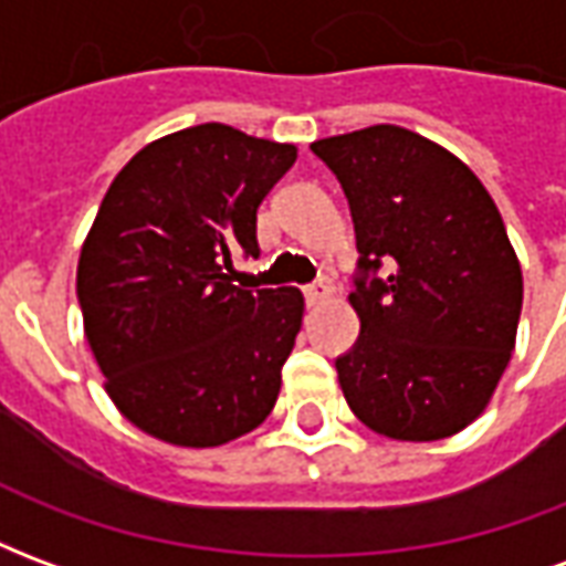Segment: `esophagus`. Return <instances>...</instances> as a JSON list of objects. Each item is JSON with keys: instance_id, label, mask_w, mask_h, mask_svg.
<instances>
[{"instance_id": "1", "label": "esophagus", "mask_w": 566, "mask_h": 566, "mask_svg": "<svg viewBox=\"0 0 566 566\" xmlns=\"http://www.w3.org/2000/svg\"><path fill=\"white\" fill-rule=\"evenodd\" d=\"M303 294H306L308 306H315V303H324V300H327V296L333 294V284L327 282V279H321V282L308 284V287H306V291H303Z\"/></svg>"}]
</instances>
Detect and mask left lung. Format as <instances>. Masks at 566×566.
Returning <instances> with one entry per match:
<instances>
[{"label": "left lung", "instance_id": "1", "mask_svg": "<svg viewBox=\"0 0 566 566\" xmlns=\"http://www.w3.org/2000/svg\"><path fill=\"white\" fill-rule=\"evenodd\" d=\"M352 209L355 348L336 360L352 412L400 442L473 424L515 348L522 266L473 169L412 129L376 124L312 142ZM392 266L376 280L380 260Z\"/></svg>", "mask_w": 566, "mask_h": 566}]
</instances>
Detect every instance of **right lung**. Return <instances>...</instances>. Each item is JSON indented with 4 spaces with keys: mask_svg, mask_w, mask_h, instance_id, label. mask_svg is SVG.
<instances>
[{
    "mask_svg": "<svg viewBox=\"0 0 566 566\" xmlns=\"http://www.w3.org/2000/svg\"><path fill=\"white\" fill-rule=\"evenodd\" d=\"M296 145L199 124L117 172L78 258L84 336L120 416L181 449L266 421L303 324L296 287L233 284L258 258V209Z\"/></svg>",
    "mask_w": 566,
    "mask_h": 566,
    "instance_id": "right-lung-1",
    "label": "right lung"
}]
</instances>
